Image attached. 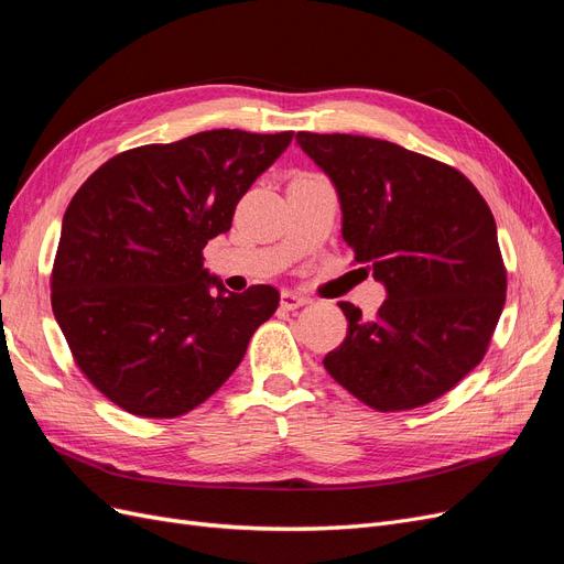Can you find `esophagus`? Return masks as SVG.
<instances>
[{
  "label": "esophagus",
  "mask_w": 564,
  "mask_h": 564,
  "mask_svg": "<svg viewBox=\"0 0 564 564\" xmlns=\"http://www.w3.org/2000/svg\"><path fill=\"white\" fill-rule=\"evenodd\" d=\"M306 302L308 300L304 295H297V293H293V290H283L281 293V306L288 308V312H295V308L304 306Z\"/></svg>",
  "instance_id": "34e87169"
}]
</instances>
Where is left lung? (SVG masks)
Returning a JSON list of instances; mask_svg holds the SVG:
<instances>
[{"mask_svg": "<svg viewBox=\"0 0 564 564\" xmlns=\"http://www.w3.org/2000/svg\"><path fill=\"white\" fill-rule=\"evenodd\" d=\"M297 142L337 187L354 260L389 293L370 321L339 302L349 330L325 370L377 412L433 403L485 358L501 316L492 210L464 173L395 142L308 131Z\"/></svg>", "mask_w": 564, "mask_h": 564, "instance_id": "1", "label": "left lung"}]
</instances>
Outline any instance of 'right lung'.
I'll return each instance as SVG.
<instances>
[{"mask_svg": "<svg viewBox=\"0 0 564 564\" xmlns=\"http://www.w3.org/2000/svg\"><path fill=\"white\" fill-rule=\"evenodd\" d=\"M293 131H204L126 150L72 196L51 306L75 366L115 405L175 420L210 398L274 316L279 290L225 293L204 248ZM221 288L209 295V285Z\"/></svg>", "mask_w": 564, "mask_h": 564, "instance_id": "obj_1", "label": "right lung"}]
</instances>
